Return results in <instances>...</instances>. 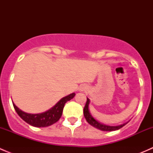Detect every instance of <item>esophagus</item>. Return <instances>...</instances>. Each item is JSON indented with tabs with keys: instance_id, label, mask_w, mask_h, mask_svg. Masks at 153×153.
Returning <instances> with one entry per match:
<instances>
[{
	"instance_id": "esophagus-1",
	"label": "esophagus",
	"mask_w": 153,
	"mask_h": 153,
	"mask_svg": "<svg viewBox=\"0 0 153 153\" xmlns=\"http://www.w3.org/2000/svg\"><path fill=\"white\" fill-rule=\"evenodd\" d=\"M87 89V87H86V85H81V86H80V87H79V90L80 91H84V90H86V89Z\"/></svg>"
}]
</instances>
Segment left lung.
<instances>
[{"mask_svg":"<svg viewBox=\"0 0 153 153\" xmlns=\"http://www.w3.org/2000/svg\"><path fill=\"white\" fill-rule=\"evenodd\" d=\"M87 100H86V105L84 108V115L85 117L86 121L89 123L91 126H94V127L97 128V129H100L101 131H108V132H111V131H115L118 130V129H121V127L126 125L128 122L124 123V124L118 125V126H109V125H106L104 124H102V123L99 122L98 121H97L95 118L92 115V114L89 112V103H90V100L88 98Z\"/></svg>","mask_w":153,"mask_h":153,"instance_id":"left-lung-1","label":"left lung"}]
</instances>
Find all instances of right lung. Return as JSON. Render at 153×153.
Segmentation results:
<instances>
[{"mask_svg":"<svg viewBox=\"0 0 153 153\" xmlns=\"http://www.w3.org/2000/svg\"><path fill=\"white\" fill-rule=\"evenodd\" d=\"M75 95V93L73 92L67 96L64 97L55 106H52L46 112H41V113H27L20 109L14 104V102H12V104L18 115L27 124L35 127H46V126H51L52 124H55L60 119L62 115L63 109H64L65 104L67 101L73 98Z\"/></svg>","mask_w":153,"mask_h":153,"instance_id":"add662e5","label":"right lung"}]
</instances>
